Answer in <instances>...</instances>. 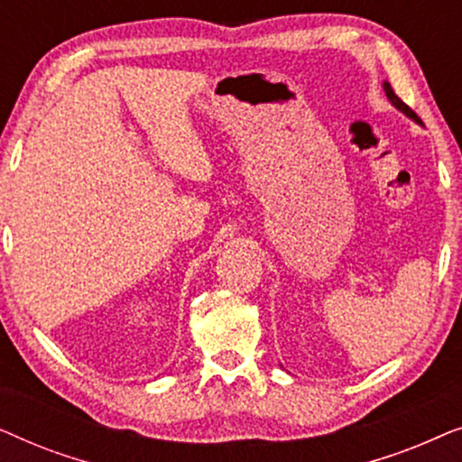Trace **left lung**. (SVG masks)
<instances>
[{"label": "left lung", "mask_w": 462, "mask_h": 462, "mask_svg": "<svg viewBox=\"0 0 462 462\" xmlns=\"http://www.w3.org/2000/svg\"><path fill=\"white\" fill-rule=\"evenodd\" d=\"M384 92H387V97H389V100H391V103H393V105L397 106V109H400V111H403V113H406V116H408V117H412V119H414V122H419V124H422V122H420V117H419V116H416V113H414L412 109H410V106H408L406 103H403V100H402L400 97H397V94L393 92V88H391L389 84H384Z\"/></svg>", "instance_id": "1"}]
</instances>
